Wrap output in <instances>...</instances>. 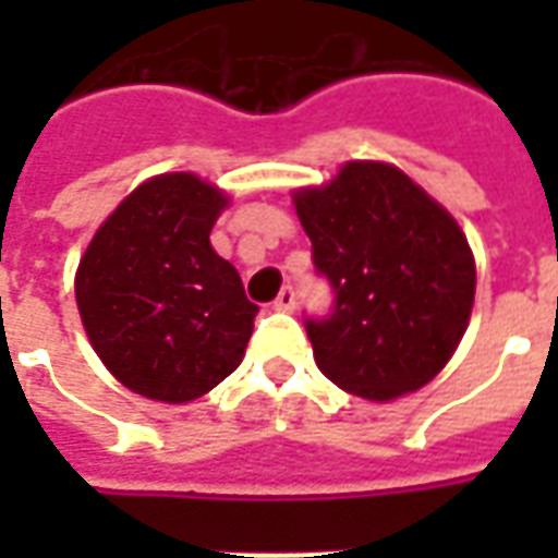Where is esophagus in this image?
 I'll list each match as a JSON object with an SVG mask.
<instances>
[{
	"label": "esophagus",
	"mask_w": 558,
	"mask_h": 558,
	"mask_svg": "<svg viewBox=\"0 0 558 558\" xmlns=\"http://www.w3.org/2000/svg\"><path fill=\"white\" fill-rule=\"evenodd\" d=\"M275 311H295V290L292 287H283V290L278 292V299H275Z\"/></svg>",
	"instance_id": "obj_1"
}]
</instances>
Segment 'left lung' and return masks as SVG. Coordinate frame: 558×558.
I'll return each instance as SVG.
<instances>
[{
    "mask_svg": "<svg viewBox=\"0 0 558 558\" xmlns=\"http://www.w3.org/2000/svg\"><path fill=\"white\" fill-rule=\"evenodd\" d=\"M335 290L307 319L316 367L343 391L395 400L442 371L475 302V259L457 220L383 160H350L328 184L292 194Z\"/></svg>",
    "mask_w": 558,
    "mask_h": 558,
    "instance_id": "obj_1",
    "label": "left lung"
}]
</instances>
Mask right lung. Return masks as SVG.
Here are the masks:
<instances>
[{
	"label": "right lung",
	"mask_w": 558,
	"mask_h": 558,
	"mask_svg": "<svg viewBox=\"0 0 558 558\" xmlns=\"http://www.w3.org/2000/svg\"><path fill=\"white\" fill-rule=\"evenodd\" d=\"M227 203L194 172L155 175L119 203L80 259L83 328L134 395L187 403L242 364L259 307L208 242Z\"/></svg>",
	"instance_id": "add662e5"
}]
</instances>
